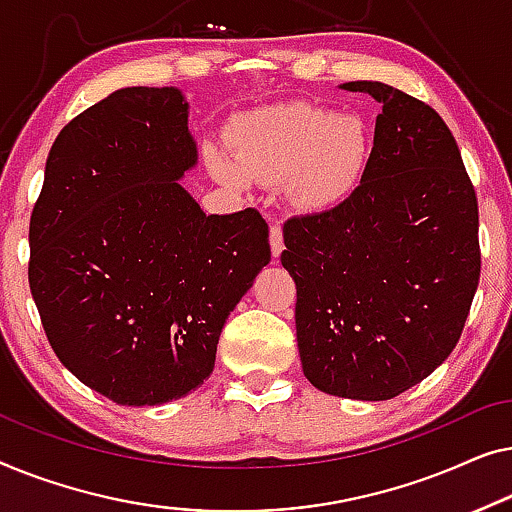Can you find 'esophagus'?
<instances>
[{"label":"esophagus","mask_w":512,"mask_h":512,"mask_svg":"<svg viewBox=\"0 0 512 512\" xmlns=\"http://www.w3.org/2000/svg\"><path fill=\"white\" fill-rule=\"evenodd\" d=\"M269 241H271V255L273 257H280V253L285 250V243H283V227L278 225H271V232H269Z\"/></svg>","instance_id":"obj_1"}]
</instances>
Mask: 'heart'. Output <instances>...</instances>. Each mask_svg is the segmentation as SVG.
Segmentation results:
<instances>
[{
  "instance_id": "1",
  "label": "heart",
  "mask_w": 512,
  "mask_h": 512,
  "mask_svg": "<svg viewBox=\"0 0 512 512\" xmlns=\"http://www.w3.org/2000/svg\"><path fill=\"white\" fill-rule=\"evenodd\" d=\"M229 150L232 157L220 150L208 153V169L220 183H285L294 206L325 213L348 201L364 183L373 139L359 113L292 102L241 115Z\"/></svg>"
}]
</instances>
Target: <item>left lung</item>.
Listing matches in <instances>:
<instances>
[{
  "instance_id": "left-lung-1",
  "label": "left lung",
  "mask_w": 512,
  "mask_h": 512,
  "mask_svg": "<svg viewBox=\"0 0 512 512\" xmlns=\"http://www.w3.org/2000/svg\"><path fill=\"white\" fill-rule=\"evenodd\" d=\"M383 104L364 183L341 206L285 222L297 345L320 392L399 397L462 336L480 280L478 199L457 141L420 99L343 83Z\"/></svg>"
}]
</instances>
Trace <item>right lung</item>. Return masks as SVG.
I'll list each match as a JSON object with an SVG mask.
<instances>
[{
    "label": "right lung",
    "instance_id": "1",
    "mask_svg": "<svg viewBox=\"0 0 512 512\" xmlns=\"http://www.w3.org/2000/svg\"><path fill=\"white\" fill-rule=\"evenodd\" d=\"M178 88H122L57 134L30 220V290L55 355L120 406L181 399L271 262L255 208L206 215Z\"/></svg>",
    "mask_w": 512,
    "mask_h": 512
}]
</instances>
